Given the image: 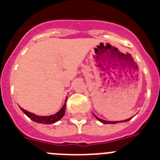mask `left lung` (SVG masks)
Segmentation results:
<instances>
[{
    "label": "left lung",
    "mask_w": 160,
    "mask_h": 160,
    "mask_svg": "<svg viewBox=\"0 0 160 160\" xmlns=\"http://www.w3.org/2000/svg\"><path fill=\"white\" fill-rule=\"evenodd\" d=\"M94 116L96 118H97L98 121H100L101 122H102V123L104 124H115V123H118V122H128V121H129V120H131V118H132V117L130 118H128V119L126 120H122V121H107V120H103L102 119V118H99L98 117H97L95 115V114H94Z\"/></svg>",
    "instance_id": "obj_1"
}]
</instances>
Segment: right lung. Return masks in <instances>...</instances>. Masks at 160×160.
<instances>
[{"label": "right lung", "instance_id": "obj_1", "mask_svg": "<svg viewBox=\"0 0 160 160\" xmlns=\"http://www.w3.org/2000/svg\"><path fill=\"white\" fill-rule=\"evenodd\" d=\"M66 100H67V97L66 98V100H65V104L63 105V107L61 108V110L58 112H57L54 114H52V115H49V116H39V115L32 114V113L29 112V111H25V110H24L22 107H20V108H21V110L23 111L24 114H26V115H27L31 120H32L33 122L42 124H52L59 121L61 118L64 116L65 110H66Z\"/></svg>", "mask_w": 160, "mask_h": 160}]
</instances>
